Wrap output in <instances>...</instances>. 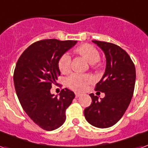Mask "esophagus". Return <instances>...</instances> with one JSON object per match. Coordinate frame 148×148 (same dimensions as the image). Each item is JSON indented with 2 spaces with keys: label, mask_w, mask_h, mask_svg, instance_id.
I'll return each instance as SVG.
<instances>
[{
  "label": "esophagus",
  "mask_w": 148,
  "mask_h": 148,
  "mask_svg": "<svg viewBox=\"0 0 148 148\" xmlns=\"http://www.w3.org/2000/svg\"><path fill=\"white\" fill-rule=\"evenodd\" d=\"M81 95H82L80 94V93H75V97H76V98H78V97H80Z\"/></svg>",
  "instance_id": "obj_1"
}]
</instances>
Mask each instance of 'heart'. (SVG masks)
<instances>
[{"instance_id": "obj_1", "label": "heart", "mask_w": 148, "mask_h": 148, "mask_svg": "<svg viewBox=\"0 0 148 148\" xmlns=\"http://www.w3.org/2000/svg\"><path fill=\"white\" fill-rule=\"evenodd\" d=\"M77 53L83 56L87 61L91 64L92 66H96L99 59L100 54L99 50L90 44H83L75 49ZM71 58L68 53L63 54L60 57L58 66L60 71L63 74H66L71 69ZM92 76L88 74H73L66 80L67 86L75 91H82L86 88L87 84L92 82Z\"/></svg>"}]
</instances>
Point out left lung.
I'll return each mask as SVG.
<instances>
[{"label": "left lung", "instance_id": "1", "mask_svg": "<svg viewBox=\"0 0 148 148\" xmlns=\"http://www.w3.org/2000/svg\"><path fill=\"white\" fill-rule=\"evenodd\" d=\"M103 51L106 66L95 90L104 92L105 97L90 94L92 102L84 109V117L98 128H108L121 119L129 106L134 94L136 69L127 52L117 45L93 40Z\"/></svg>", "mask_w": 148, "mask_h": 148}]
</instances>
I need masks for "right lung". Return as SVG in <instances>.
I'll return each mask as SVG.
<instances>
[{
  "label": "right lung",
  "instance_id": "obj_1",
  "mask_svg": "<svg viewBox=\"0 0 148 148\" xmlns=\"http://www.w3.org/2000/svg\"><path fill=\"white\" fill-rule=\"evenodd\" d=\"M77 41L44 39L36 42L25 50L17 62L14 84L18 100L30 119L48 131L61 127L65 112L75 95L64 88L59 96L51 94L52 84L60 75V57Z\"/></svg>",
  "mask_w": 148,
  "mask_h": 148
}]
</instances>
